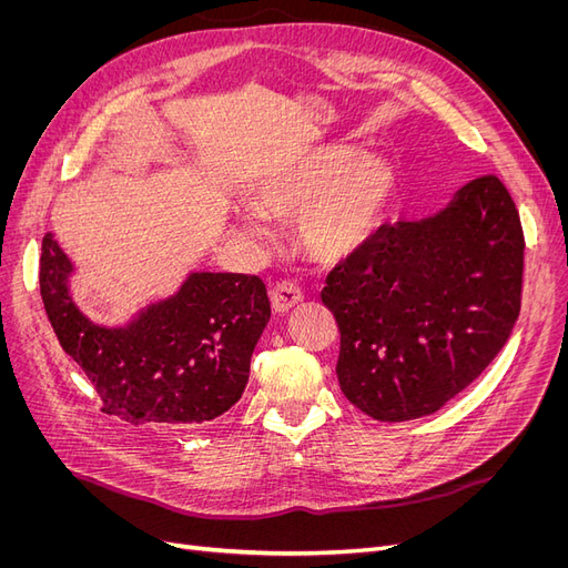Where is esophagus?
Returning a JSON list of instances; mask_svg holds the SVG:
<instances>
[{
    "instance_id": "1",
    "label": "esophagus",
    "mask_w": 568,
    "mask_h": 568,
    "mask_svg": "<svg viewBox=\"0 0 568 568\" xmlns=\"http://www.w3.org/2000/svg\"><path fill=\"white\" fill-rule=\"evenodd\" d=\"M270 301L274 313H288L303 301V291L294 282H277L270 288Z\"/></svg>"
}]
</instances>
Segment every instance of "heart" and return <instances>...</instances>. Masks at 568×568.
Here are the masks:
<instances>
[{
	"instance_id": "heart-1",
	"label": "heart",
	"mask_w": 568,
	"mask_h": 568,
	"mask_svg": "<svg viewBox=\"0 0 568 568\" xmlns=\"http://www.w3.org/2000/svg\"><path fill=\"white\" fill-rule=\"evenodd\" d=\"M348 149L313 153L274 168L255 186L257 211L270 217H296L298 244L320 263H341L374 234L393 189L388 163L357 159ZM239 230L261 234L253 213H236Z\"/></svg>"
}]
</instances>
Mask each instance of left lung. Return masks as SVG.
Instances as JSON below:
<instances>
[{"label":"left lung","mask_w":568,"mask_h":568,"mask_svg":"<svg viewBox=\"0 0 568 568\" xmlns=\"http://www.w3.org/2000/svg\"><path fill=\"white\" fill-rule=\"evenodd\" d=\"M524 230L495 175L464 184L448 209L382 225L338 263L322 303L336 317V376L379 422L434 415L484 372L521 311Z\"/></svg>","instance_id":"1"}]
</instances>
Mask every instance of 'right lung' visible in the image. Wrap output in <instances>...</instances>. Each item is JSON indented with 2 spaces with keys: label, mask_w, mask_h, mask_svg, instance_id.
Returning <instances> with one entry per match:
<instances>
[{
  "label": "right lung",
  "mask_w": 568,
  "mask_h": 568,
  "mask_svg": "<svg viewBox=\"0 0 568 568\" xmlns=\"http://www.w3.org/2000/svg\"><path fill=\"white\" fill-rule=\"evenodd\" d=\"M68 255L42 239L40 294L61 348L88 374L101 412L134 426L211 422L242 398L251 355L270 320L255 274L194 272L175 296L128 326H99L68 294Z\"/></svg>",
  "instance_id": "obj_1"
}]
</instances>
